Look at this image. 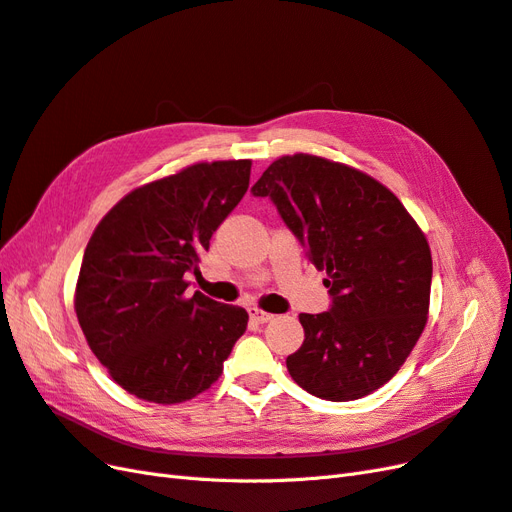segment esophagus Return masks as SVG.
Masks as SVG:
<instances>
[{"mask_svg": "<svg viewBox=\"0 0 512 512\" xmlns=\"http://www.w3.org/2000/svg\"><path fill=\"white\" fill-rule=\"evenodd\" d=\"M247 314H250V320L256 322V324H265V322L273 320V314L262 312V309H258V307H250V309H247Z\"/></svg>", "mask_w": 512, "mask_h": 512, "instance_id": "34e87169", "label": "esophagus"}]
</instances>
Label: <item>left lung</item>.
I'll use <instances>...</instances> for the list:
<instances>
[{"label":"left lung","mask_w":512,"mask_h":512,"mask_svg":"<svg viewBox=\"0 0 512 512\" xmlns=\"http://www.w3.org/2000/svg\"><path fill=\"white\" fill-rule=\"evenodd\" d=\"M327 271L331 307L301 314L286 367L320 399H361L389 382L421 337L431 292L427 239L399 198L346 164L307 153L275 160L254 183Z\"/></svg>","instance_id":"1"}]
</instances>
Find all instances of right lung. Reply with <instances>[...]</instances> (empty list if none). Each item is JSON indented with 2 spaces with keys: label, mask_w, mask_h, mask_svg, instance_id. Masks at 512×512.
<instances>
[{
  "label": "right lung",
  "mask_w": 512,
  "mask_h": 512,
  "mask_svg": "<svg viewBox=\"0 0 512 512\" xmlns=\"http://www.w3.org/2000/svg\"><path fill=\"white\" fill-rule=\"evenodd\" d=\"M250 160L200 162L136 188L91 235L74 309L87 344L138 399L179 404L222 376L247 312L203 292L185 273L250 185Z\"/></svg>",
  "instance_id": "right-lung-1"
}]
</instances>
